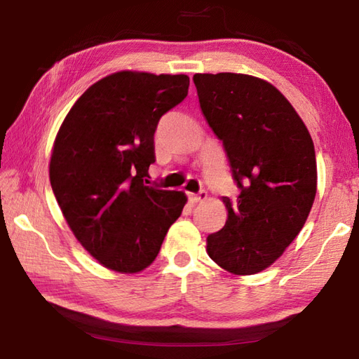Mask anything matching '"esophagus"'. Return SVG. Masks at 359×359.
<instances>
[{
    "label": "esophagus",
    "instance_id": "1",
    "mask_svg": "<svg viewBox=\"0 0 359 359\" xmlns=\"http://www.w3.org/2000/svg\"><path fill=\"white\" fill-rule=\"evenodd\" d=\"M205 198H208V193H205V191H199L198 194H194V193H188V199H190V203H191V204L203 203Z\"/></svg>",
    "mask_w": 359,
    "mask_h": 359
}]
</instances>
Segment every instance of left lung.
Listing matches in <instances>:
<instances>
[{"instance_id": "left-lung-1", "label": "left lung", "mask_w": 359, "mask_h": 359, "mask_svg": "<svg viewBox=\"0 0 359 359\" xmlns=\"http://www.w3.org/2000/svg\"><path fill=\"white\" fill-rule=\"evenodd\" d=\"M193 81L241 188L236 201L223 198L226 223L208 236L205 250L231 274H258L282 257L311 214L317 194L311 133L264 79L218 72Z\"/></svg>"}]
</instances>
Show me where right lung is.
<instances>
[{"mask_svg":"<svg viewBox=\"0 0 359 359\" xmlns=\"http://www.w3.org/2000/svg\"><path fill=\"white\" fill-rule=\"evenodd\" d=\"M190 77L118 71L82 93L53 142L48 175L72 234L120 274L154 263L187 204L184 191L144 184L158 120L185 100Z\"/></svg>","mask_w":359,"mask_h":359,"instance_id":"obj_1","label":"right lung"}]
</instances>
